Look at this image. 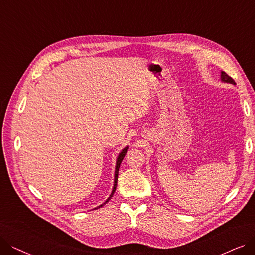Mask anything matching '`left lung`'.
<instances>
[{
	"label": "left lung",
	"mask_w": 255,
	"mask_h": 255,
	"mask_svg": "<svg viewBox=\"0 0 255 255\" xmlns=\"http://www.w3.org/2000/svg\"><path fill=\"white\" fill-rule=\"evenodd\" d=\"M221 79L223 80V81H225V83H229V84H232V85H236V81H234L233 79H232V77H230L227 73H225V72H222V74H221Z\"/></svg>",
	"instance_id": "8db88e82"
}]
</instances>
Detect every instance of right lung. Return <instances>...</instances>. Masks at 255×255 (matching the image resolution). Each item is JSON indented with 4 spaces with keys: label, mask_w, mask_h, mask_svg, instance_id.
I'll use <instances>...</instances> for the list:
<instances>
[{
    "label": "right lung",
    "mask_w": 255,
    "mask_h": 255,
    "mask_svg": "<svg viewBox=\"0 0 255 255\" xmlns=\"http://www.w3.org/2000/svg\"><path fill=\"white\" fill-rule=\"evenodd\" d=\"M128 147H126L125 149H122V151L120 152L119 154V156H118V158H117V162H116V169H115V179H114V187H113V190H112V193L110 195V197L108 198V200L104 203V204H101L100 206H98L97 208H99V207H103L107 202H109L110 200H111V198L113 197V195H114V192H115V190H116V186H117V180H118V171H119V167H120V164H121V162H122V160H124V158H125V156H126V154H127V151H128ZM96 209V208H95Z\"/></svg>",
    "instance_id": "1"
}]
</instances>
